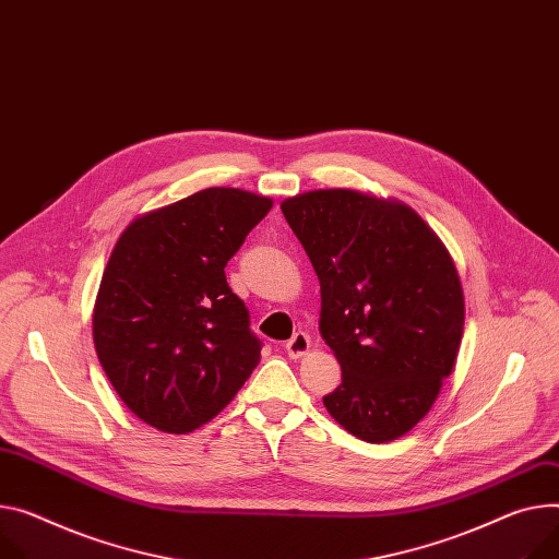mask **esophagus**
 <instances>
[{
	"label": "esophagus",
	"instance_id": "1",
	"mask_svg": "<svg viewBox=\"0 0 559 559\" xmlns=\"http://www.w3.org/2000/svg\"><path fill=\"white\" fill-rule=\"evenodd\" d=\"M284 349H286L288 358H302V356H307V352L311 349L309 333H305V331L293 333V337L286 342Z\"/></svg>",
	"mask_w": 559,
	"mask_h": 559
}]
</instances>
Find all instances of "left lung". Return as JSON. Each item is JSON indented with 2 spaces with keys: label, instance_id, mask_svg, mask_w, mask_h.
<instances>
[{
  "label": "left lung",
  "instance_id": "8db88e82",
  "mask_svg": "<svg viewBox=\"0 0 559 559\" xmlns=\"http://www.w3.org/2000/svg\"><path fill=\"white\" fill-rule=\"evenodd\" d=\"M282 212L320 280V333L342 369L326 412L369 443L407 435L461 347L465 305L448 248L409 205L356 190L297 194Z\"/></svg>",
  "mask_w": 559,
  "mask_h": 559
}]
</instances>
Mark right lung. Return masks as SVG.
Listing matches in <instances>:
<instances>
[{"label":"right lung","instance_id":"right-lung-1","mask_svg":"<svg viewBox=\"0 0 559 559\" xmlns=\"http://www.w3.org/2000/svg\"><path fill=\"white\" fill-rule=\"evenodd\" d=\"M273 201L207 188L141 214L118 237L94 307V345L120 401L186 435L217 416L260 362L262 342L226 264Z\"/></svg>","mask_w":559,"mask_h":559}]
</instances>
